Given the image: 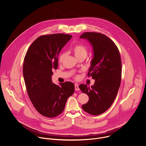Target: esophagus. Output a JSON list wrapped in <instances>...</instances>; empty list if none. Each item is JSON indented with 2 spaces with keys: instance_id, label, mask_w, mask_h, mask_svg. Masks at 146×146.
<instances>
[{
  "instance_id": "1",
  "label": "esophagus",
  "mask_w": 146,
  "mask_h": 146,
  "mask_svg": "<svg viewBox=\"0 0 146 146\" xmlns=\"http://www.w3.org/2000/svg\"><path fill=\"white\" fill-rule=\"evenodd\" d=\"M74 87H75V90L76 91H79L80 90V88H79V87H78V84L76 83L74 84Z\"/></svg>"
}]
</instances>
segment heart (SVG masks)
Listing matches in <instances>:
<instances>
[{"label":"heart","instance_id":"heart-1","mask_svg":"<svg viewBox=\"0 0 146 146\" xmlns=\"http://www.w3.org/2000/svg\"><path fill=\"white\" fill-rule=\"evenodd\" d=\"M73 52L77 59L81 58H85L88 53L87 48L82 44H77L73 48ZM66 53H62L59 57V62L62 63L66 56Z\"/></svg>","mask_w":146,"mask_h":146}]
</instances>
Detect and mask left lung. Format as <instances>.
I'll use <instances>...</instances> for the list:
<instances>
[{
    "label": "left lung",
    "mask_w": 146,
    "mask_h": 146,
    "mask_svg": "<svg viewBox=\"0 0 146 146\" xmlns=\"http://www.w3.org/2000/svg\"><path fill=\"white\" fill-rule=\"evenodd\" d=\"M87 40L93 47L94 58L87 76L95 80L90 88L79 86L89 100L83 110L93 115L105 112L116 97L121 79V60L119 51L113 41L101 33H84L80 37Z\"/></svg>",
    "instance_id": "8db88e82"
}]
</instances>
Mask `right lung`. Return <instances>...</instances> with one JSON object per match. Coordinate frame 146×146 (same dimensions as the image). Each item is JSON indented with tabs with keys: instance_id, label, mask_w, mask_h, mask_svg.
Wrapping results in <instances>:
<instances>
[{
	"instance_id": "right-lung-1",
	"label": "right lung",
	"mask_w": 146,
	"mask_h": 146,
	"mask_svg": "<svg viewBox=\"0 0 146 146\" xmlns=\"http://www.w3.org/2000/svg\"><path fill=\"white\" fill-rule=\"evenodd\" d=\"M72 37L70 35L56 33L36 38L24 59L23 74L27 92L36 110L47 117L62 113L68 98L74 91L70 82L52 83V70L58 66V55Z\"/></svg>"
}]
</instances>
